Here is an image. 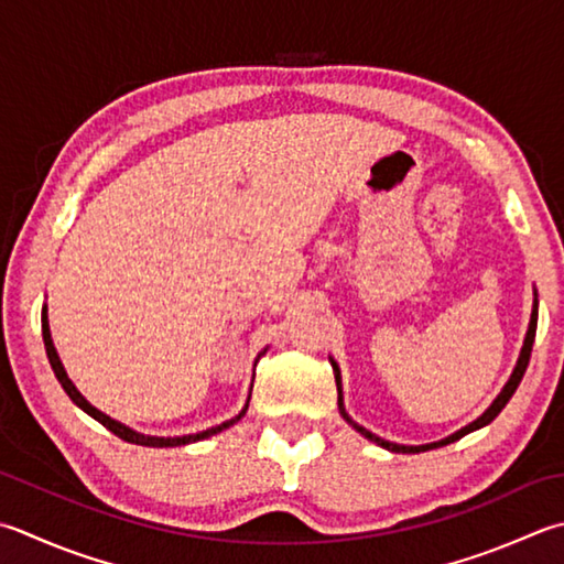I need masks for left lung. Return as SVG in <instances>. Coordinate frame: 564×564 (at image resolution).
<instances>
[{
	"label": "left lung",
	"mask_w": 564,
	"mask_h": 564,
	"mask_svg": "<svg viewBox=\"0 0 564 564\" xmlns=\"http://www.w3.org/2000/svg\"><path fill=\"white\" fill-rule=\"evenodd\" d=\"M535 327H538V297H535V303H533V313H531V325H528V333H525V339H523V349H521V357H518V361H516V369H513V373H511V379H509V383L503 386L501 389V393L496 395V401L487 408V411H484L477 421L474 423H469V425H465L462 430H457L455 435H449V437H445V440H440V443H430V445H395V443H389V440H381V437H377L373 433H369L367 427H361L359 423H355L351 421V417L347 415V411H345V401H341V377H339V367L335 364V359H333V369H335V381H337V405H339V415L345 417V421L357 430V433H361L364 437L367 440H371V443H377V445H381V447H386V449H391V452H403V455H417V452H425V449H435V447H443V445H449V443H455V440H459V437H465L467 433H474V430H479V427H484V425H489L496 415H499L503 408H506V403L511 401V395L516 393V389H518V383H521V379H523V373H525V369H528V361H531V351H533V341H535Z\"/></svg>",
	"instance_id": "left-lung-1"
}]
</instances>
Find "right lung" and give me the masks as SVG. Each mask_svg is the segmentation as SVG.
I'll return each mask as SVG.
<instances>
[{
    "mask_svg": "<svg viewBox=\"0 0 564 564\" xmlns=\"http://www.w3.org/2000/svg\"><path fill=\"white\" fill-rule=\"evenodd\" d=\"M41 327H43V345H46L48 361H51V367H53L55 379H58L61 386H63V391L70 395V401H73L77 408H83V411H85L87 415H93L97 423H102V425L109 430V433H115L117 437L127 440V443H131V445H143V447H178V445H191V443H197V440H205V437H213V435H217V433H223V430H227L229 425H235L237 421H241V415L247 413L249 401H247L245 408H241V413L231 417V421H227V423H223V425H215V427H207V430H203V433L183 435V437H153V435H141V433H137V430L121 425L119 421H112V417L105 415L102 411H97V408H95L93 403L85 401V395L75 389V383L68 379V373H65L63 364H61V359H58V351H55V347H53L46 311H43V315H41ZM263 351H267V349H263Z\"/></svg>",
    "mask_w": 564,
    "mask_h": 564,
    "instance_id": "add662e5",
    "label": "right lung"
}]
</instances>
